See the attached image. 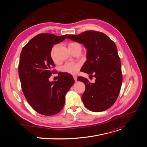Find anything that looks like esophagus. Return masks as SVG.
Segmentation results:
<instances>
[{
  "mask_svg": "<svg viewBox=\"0 0 147 147\" xmlns=\"http://www.w3.org/2000/svg\"><path fill=\"white\" fill-rule=\"evenodd\" d=\"M73 78H74V81H75V82H77V76H73Z\"/></svg>",
  "mask_w": 147,
  "mask_h": 147,
  "instance_id": "esophagus-1",
  "label": "esophagus"
}]
</instances>
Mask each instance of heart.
Wrapping results in <instances>:
<instances>
[{"label": "heart", "instance_id": "heart-1", "mask_svg": "<svg viewBox=\"0 0 147 147\" xmlns=\"http://www.w3.org/2000/svg\"><path fill=\"white\" fill-rule=\"evenodd\" d=\"M78 45L77 43H69L68 45V48H70L73 47V46L77 45ZM57 46H55L51 49V57L53 60L54 61H56L55 57V50L56 49ZM80 69V64L77 63H67L65 64L63 67L61 68V71L64 73H68L70 74H76V73H78Z\"/></svg>", "mask_w": 147, "mask_h": 147}]
</instances>
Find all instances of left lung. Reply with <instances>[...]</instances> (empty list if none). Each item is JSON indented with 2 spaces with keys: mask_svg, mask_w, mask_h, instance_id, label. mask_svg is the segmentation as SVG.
I'll list each match as a JSON object with an SVG mask.
<instances>
[{
  "mask_svg": "<svg viewBox=\"0 0 147 147\" xmlns=\"http://www.w3.org/2000/svg\"><path fill=\"white\" fill-rule=\"evenodd\" d=\"M83 44L87 49V60L81 71L96 78L94 83L78 77L86 90L82 99L86 107L94 112L107 110L114 104L121 87V65L115 44L106 34L86 31L67 37Z\"/></svg>",
  "mask_w": 147,
  "mask_h": 147,
  "instance_id": "1",
  "label": "left lung"
}]
</instances>
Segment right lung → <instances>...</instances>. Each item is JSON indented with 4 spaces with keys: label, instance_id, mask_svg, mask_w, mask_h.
I'll list each match as a JSON object with an SVG mask.
<instances>
[{
    "label": "right lung",
    "instance_id": "right-lung-1",
    "mask_svg": "<svg viewBox=\"0 0 147 147\" xmlns=\"http://www.w3.org/2000/svg\"><path fill=\"white\" fill-rule=\"evenodd\" d=\"M50 33L39 34L26 45L20 53L19 75L23 94L32 107L39 114L53 115L65 103L66 93L74 84L73 77L60 73L57 81L50 82L55 66L51 51L66 38Z\"/></svg>",
    "mask_w": 147,
    "mask_h": 147
}]
</instances>
